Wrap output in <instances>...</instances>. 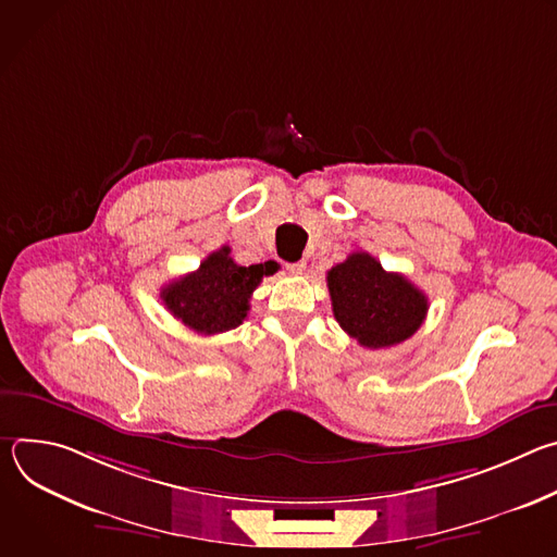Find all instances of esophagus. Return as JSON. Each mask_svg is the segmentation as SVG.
<instances>
[{
	"instance_id": "34e87169",
	"label": "esophagus",
	"mask_w": 557,
	"mask_h": 557,
	"mask_svg": "<svg viewBox=\"0 0 557 557\" xmlns=\"http://www.w3.org/2000/svg\"><path fill=\"white\" fill-rule=\"evenodd\" d=\"M286 271H288L290 275H301V273L306 271V262H304V260H299V262H290V264H286Z\"/></svg>"
}]
</instances>
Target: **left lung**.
<instances>
[{
    "label": "left lung",
    "mask_w": 557,
    "mask_h": 557,
    "mask_svg": "<svg viewBox=\"0 0 557 557\" xmlns=\"http://www.w3.org/2000/svg\"><path fill=\"white\" fill-rule=\"evenodd\" d=\"M333 314L363 348H389L410 339L428 314V297L406 275L389 273L366 251L329 271Z\"/></svg>",
    "instance_id": "1"
}]
</instances>
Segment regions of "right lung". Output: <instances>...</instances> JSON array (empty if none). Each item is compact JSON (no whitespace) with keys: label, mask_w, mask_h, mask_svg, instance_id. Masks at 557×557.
<instances>
[{"label":"right lung","mask_w":557,"mask_h":557,"mask_svg":"<svg viewBox=\"0 0 557 557\" xmlns=\"http://www.w3.org/2000/svg\"><path fill=\"white\" fill-rule=\"evenodd\" d=\"M228 253V247L213 251L198 271L161 290L168 310L200 335H218L240 326L247 320L253 290L262 277L277 271L275 262L240 267Z\"/></svg>","instance_id":"1"}]
</instances>
